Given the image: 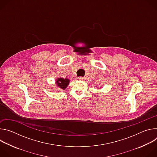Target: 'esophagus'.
I'll list each match as a JSON object with an SVG mask.
<instances>
[{
	"mask_svg": "<svg viewBox=\"0 0 157 157\" xmlns=\"http://www.w3.org/2000/svg\"><path fill=\"white\" fill-rule=\"evenodd\" d=\"M78 79H79V80H81V79H82L83 78H82V77H79Z\"/></svg>",
	"mask_w": 157,
	"mask_h": 157,
	"instance_id": "34e87169",
	"label": "esophagus"
}]
</instances>
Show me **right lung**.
<instances>
[{
	"instance_id": "obj_1",
	"label": "right lung",
	"mask_w": 157,
	"mask_h": 157,
	"mask_svg": "<svg viewBox=\"0 0 157 157\" xmlns=\"http://www.w3.org/2000/svg\"><path fill=\"white\" fill-rule=\"evenodd\" d=\"M57 86L61 89L64 90L65 88L68 85L70 81L68 79H63V78H58L56 81Z\"/></svg>"
}]
</instances>
